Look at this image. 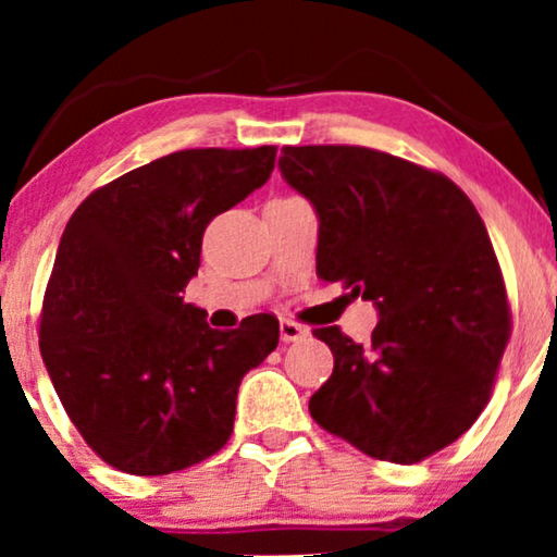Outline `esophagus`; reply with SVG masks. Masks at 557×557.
<instances>
[{
	"mask_svg": "<svg viewBox=\"0 0 557 557\" xmlns=\"http://www.w3.org/2000/svg\"><path fill=\"white\" fill-rule=\"evenodd\" d=\"M278 330H281V339H284V342H299L309 334L307 326L296 324V322H292V319H281Z\"/></svg>",
	"mask_w": 557,
	"mask_h": 557,
	"instance_id": "obj_1",
	"label": "esophagus"
}]
</instances>
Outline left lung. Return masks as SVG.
<instances>
[{
    "label": "left lung",
    "mask_w": 557,
    "mask_h": 557,
    "mask_svg": "<svg viewBox=\"0 0 557 557\" xmlns=\"http://www.w3.org/2000/svg\"><path fill=\"white\" fill-rule=\"evenodd\" d=\"M278 170L319 218L317 276L377 309L368 345L314 330L334 355L309 413L362 454L416 463L490 400L509 339L492 240L444 174L364 147H284Z\"/></svg>",
    "instance_id": "8db88e82"
}]
</instances>
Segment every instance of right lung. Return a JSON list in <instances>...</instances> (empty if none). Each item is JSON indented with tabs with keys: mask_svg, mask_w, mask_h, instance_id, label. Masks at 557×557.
<instances>
[{
	"mask_svg": "<svg viewBox=\"0 0 557 557\" xmlns=\"http://www.w3.org/2000/svg\"><path fill=\"white\" fill-rule=\"evenodd\" d=\"M276 147L185 149L78 205L60 238L40 352L65 413L113 469L162 476L227 444L240 380L278 345V319L210 330L185 304L202 233L265 185Z\"/></svg>",
	"mask_w": 557,
	"mask_h": 557,
	"instance_id": "right-lung-1",
	"label": "right lung"
}]
</instances>
